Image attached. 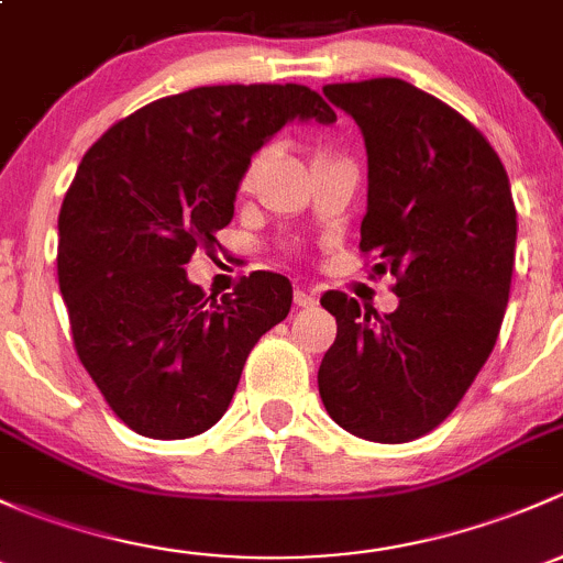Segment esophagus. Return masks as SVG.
Listing matches in <instances>:
<instances>
[{
	"instance_id": "obj_1",
	"label": "esophagus",
	"mask_w": 563,
	"mask_h": 563,
	"mask_svg": "<svg viewBox=\"0 0 563 563\" xmlns=\"http://www.w3.org/2000/svg\"><path fill=\"white\" fill-rule=\"evenodd\" d=\"M292 300H295V306H298V309H314L317 306V298L311 292H306V289H295V295H292Z\"/></svg>"
}]
</instances>
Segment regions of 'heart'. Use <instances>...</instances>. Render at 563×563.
Instances as JSON below:
<instances>
[{"mask_svg":"<svg viewBox=\"0 0 563 563\" xmlns=\"http://www.w3.org/2000/svg\"><path fill=\"white\" fill-rule=\"evenodd\" d=\"M265 159H268V148H263V152H257L252 156V159H249V165H246V173H243V181H241V187L243 189H249L254 184V178H257V173L263 170V165H265Z\"/></svg>","mask_w":563,"mask_h":563,"instance_id":"b5f03b06","label":"heart"}]
</instances>
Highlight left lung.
I'll list each match as a JSON object with an SVG mask.
<instances>
[{"instance_id":"left-lung-1","label":"left lung","mask_w":563,"mask_h":563,"mask_svg":"<svg viewBox=\"0 0 563 563\" xmlns=\"http://www.w3.org/2000/svg\"><path fill=\"white\" fill-rule=\"evenodd\" d=\"M322 91L363 132L361 249L398 279V309L363 314L344 292L322 295L339 330L317 374L320 396L344 431L411 442L457 407L498 339L518 241L509 178L457 110L407 80Z\"/></svg>"}]
</instances>
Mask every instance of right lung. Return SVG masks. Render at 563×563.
Returning <instances> with one entry per match:
<instances>
[{"label":"right lung","instance_id":"add662e5","mask_svg":"<svg viewBox=\"0 0 563 563\" xmlns=\"http://www.w3.org/2000/svg\"><path fill=\"white\" fill-rule=\"evenodd\" d=\"M292 121L335 113L298 84L197 86L126 115L80 159L59 211V289L80 363L141 437L208 431L252 346L289 314L279 274L254 271L217 300L184 265L219 246L249 159Z\"/></svg>","mask_w":563,"mask_h":563}]
</instances>
